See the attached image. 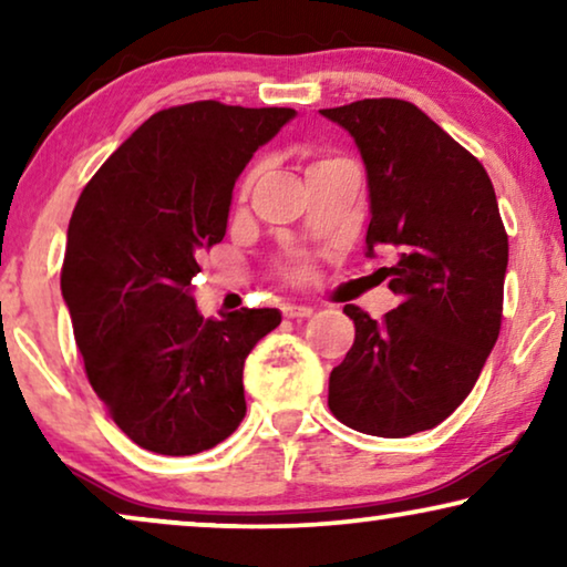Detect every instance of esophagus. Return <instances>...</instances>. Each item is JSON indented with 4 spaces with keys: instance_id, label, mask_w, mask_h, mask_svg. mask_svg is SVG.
<instances>
[{
    "instance_id": "esophagus-1",
    "label": "esophagus",
    "mask_w": 567,
    "mask_h": 567,
    "mask_svg": "<svg viewBox=\"0 0 567 567\" xmlns=\"http://www.w3.org/2000/svg\"><path fill=\"white\" fill-rule=\"evenodd\" d=\"M315 309L307 305H284V315L291 317V320H299V317H312Z\"/></svg>"
}]
</instances>
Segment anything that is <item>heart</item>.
Returning <instances> with one entry per match:
<instances>
[{
	"label": "heart",
	"instance_id": "b5f03b06",
	"mask_svg": "<svg viewBox=\"0 0 567 567\" xmlns=\"http://www.w3.org/2000/svg\"><path fill=\"white\" fill-rule=\"evenodd\" d=\"M322 162H324V159H322ZM255 177H258V169H250V173L245 175V181H243V193L250 190V185L255 183Z\"/></svg>",
	"mask_w": 567,
	"mask_h": 567
}]
</instances>
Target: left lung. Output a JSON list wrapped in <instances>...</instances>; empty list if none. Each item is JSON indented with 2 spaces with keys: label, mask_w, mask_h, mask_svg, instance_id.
I'll use <instances>...</instances> for the list:
<instances>
[{
  "label": "left lung",
  "mask_w": 567,
  "mask_h": 567,
  "mask_svg": "<svg viewBox=\"0 0 567 567\" xmlns=\"http://www.w3.org/2000/svg\"><path fill=\"white\" fill-rule=\"evenodd\" d=\"M359 146L369 183L367 255L400 297L382 322L346 305L355 340L330 371L328 405L348 429L405 439L446 421L501 332L508 235L485 167L421 107L374 97L320 111Z\"/></svg>",
  "instance_id": "1"
}]
</instances>
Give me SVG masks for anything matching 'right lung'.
I'll return each instance as SVG.
<instances>
[{
    "instance_id": "right-lung-1",
    "label": "right lung",
    "mask_w": 567,
    "mask_h": 567,
    "mask_svg": "<svg viewBox=\"0 0 567 567\" xmlns=\"http://www.w3.org/2000/svg\"><path fill=\"white\" fill-rule=\"evenodd\" d=\"M297 111L200 100L144 121L84 185L66 231L61 293L92 390L126 436L188 456L245 417L247 353L278 309L204 320L200 252L227 235L231 188Z\"/></svg>"
}]
</instances>
